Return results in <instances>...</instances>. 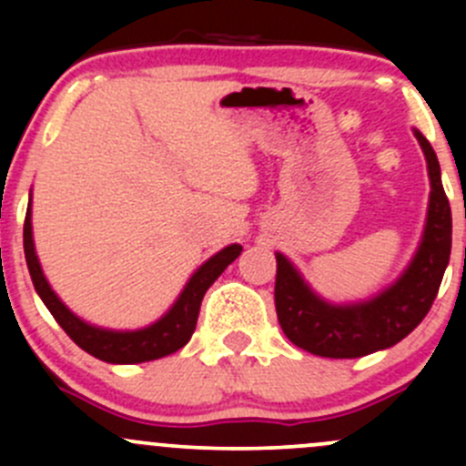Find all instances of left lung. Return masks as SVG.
I'll list each match as a JSON object with an SVG mask.
<instances>
[{
  "label": "left lung",
  "instance_id": "left-lung-1",
  "mask_svg": "<svg viewBox=\"0 0 466 466\" xmlns=\"http://www.w3.org/2000/svg\"><path fill=\"white\" fill-rule=\"evenodd\" d=\"M415 137L429 162V214L410 266L392 286L368 302L338 307L318 298L284 255H275L277 320L299 350L324 359H359L388 350L403 340L433 307L451 257V205L433 146L420 130Z\"/></svg>",
  "mask_w": 466,
  "mask_h": 466
}]
</instances>
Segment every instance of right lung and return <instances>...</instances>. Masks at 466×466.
Returning <instances> with one entry per match:
<instances>
[{
    "instance_id": "right-lung-1",
    "label": "right lung",
    "mask_w": 466,
    "mask_h": 466,
    "mask_svg": "<svg viewBox=\"0 0 466 466\" xmlns=\"http://www.w3.org/2000/svg\"><path fill=\"white\" fill-rule=\"evenodd\" d=\"M241 250L243 248L238 246V243H234V246L223 248L218 255L207 259L203 266L191 275V279L187 281L185 290H182L180 298L176 299V304H173L157 322L150 324V327L137 329V331H110V329L92 327V324H87L78 316H74V313L60 302L58 295L51 290L49 281L45 279V272H42L40 268V261H37L35 246H33L31 203L25 218V257L37 295H40L45 307L51 311V316L56 318V322L65 329V333H67L81 350H86L87 354L94 356V359L106 360V363H146V360L162 359V356H168L173 354V351L180 350V347H185L187 342H189L191 333H194L196 322H198L200 302H203L207 289L218 279L220 272H223L229 263L241 255Z\"/></svg>"
}]
</instances>
